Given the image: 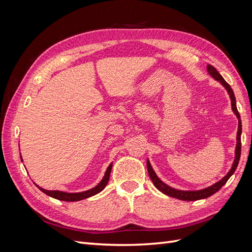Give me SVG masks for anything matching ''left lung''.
<instances>
[{
    "label": "left lung",
    "mask_w": 252,
    "mask_h": 252,
    "mask_svg": "<svg viewBox=\"0 0 252 252\" xmlns=\"http://www.w3.org/2000/svg\"><path fill=\"white\" fill-rule=\"evenodd\" d=\"M207 71L209 73L210 77H212L216 81L220 82L222 84V86L227 90L228 94H229L230 101H231V108L233 113L235 114V117L238 118L239 121V126H238V132H236V145H235V150H234V159L230 170L227 172V174L225 177H223L219 182L215 183V184L206 187L204 189H200V190H180V189H175L169 185H167L166 183H164L161 179H159L157 173L155 172L154 168L149 162V159L147 158V170H148V174L149 177L154 183V185L156 186V188L159 191L163 192L164 194L168 195V196H172L174 199H179L182 201H197V200H202V199H206V197H209L212 194H215L217 191L222 188L226 182L229 180V178L234 173L236 167L239 165V161L241 158V134H242V122H241V117L240 113L238 111V108H236V103H235V96L233 94V90L231 89L230 85L228 84L224 78L219 73V71L216 69L215 67L211 65H207Z\"/></svg>",
    "instance_id": "left-lung-1"
}]
</instances>
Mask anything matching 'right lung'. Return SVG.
Instances as JSON below:
<instances>
[{
	"label": "right lung",
	"instance_id": "obj_1",
	"mask_svg": "<svg viewBox=\"0 0 252 252\" xmlns=\"http://www.w3.org/2000/svg\"><path fill=\"white\" fill-rule=\"evenodd\" d=\"M21 161H23L22 157H21ZM111 168H112V163L107 167V169H106V171H105L103 179L95 187L91 188L89 190H86V191H82V192H64V191H60V190H46V189L40 187L39 185H36L35 183L34 184L37 188L41 190L42 192L53 197V199H57L60 201H65V202H77V201L87 199V197H90V196L100 193L102 190L106 187V185H107V183L109 181V177H110Z\"/></svg>",
	"mask_w": 252,
	"mask_h": 252
}]
</instances>
